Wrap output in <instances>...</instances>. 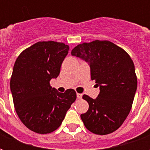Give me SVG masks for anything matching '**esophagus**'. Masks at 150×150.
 Here are the masks:
<instances>
[{
	"label": "esophagus",
	"mask_w": 150,
	"mask_h": 150,
	"mask_svg": "<svg viewBox=\"0 0 150 150\" xmlns=\"http://www.w3.org/2000/svg\"><path fill=\"white\" fill-rule=\"evenodd\" d=\"M82 96H83V95L80 94V93H77V98L78 99H81Z\"/></svg>",
	"instance_id": "esophagus-1"
}]
</instances>
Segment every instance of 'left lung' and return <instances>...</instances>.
Segmentation results:
<instances>
[{
  "label": "left lung",
  "mask_w": 150,
  "mask_h": 150,
  "mask_svg": "<svg viewBox=\"0 0 150 150\" xmlns=\"http://www.w3.org/2000/svg\"><path fill=\"white\" fill-rule=\"evenodd\" d=\"M71 54L88 62L91 79L100 90L96 99L83 96L89 104L88 112L80 115L85 127L98 135L112 133L127 118L137 88L132 59L125 50L106 40L79 44Z\"/></svg>",
  "instance_id": "1"
}]
</instances>
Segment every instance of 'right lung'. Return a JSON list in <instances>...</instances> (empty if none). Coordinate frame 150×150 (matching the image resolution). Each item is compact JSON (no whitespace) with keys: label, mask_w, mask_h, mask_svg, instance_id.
Returning <instances> with one entry per match:
<instances>
[{"label":"right lung","mask_w":150,"mask_h":150,"mask_svg":"<svg viewBox=\"0 0 150 150\" xmlns=\"http://www.w3.org/2000/svg\"><path fill=\"white\" fill-rule=\"evenodd\" d=\"M68 50L69 46L62 42H38L23 50L15 62L10 79L15 110L33 132H54L76 100L75 90L61 93L50 84L59 76Z\"/></svg>","instance_id":"right-lung-1"}]
</instances>
